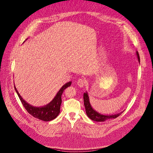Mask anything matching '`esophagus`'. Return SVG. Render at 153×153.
I'll return each instance as SVG.
<instances>
[{"label": "esophagus", "instance_id": "34e87169", "mask_svg": "<svg viewBox=\"0 0 153 153\" xmlns=\"http://www.w3.org/2000/svg\"><path fill=\"white\" fill-rule=\"evenodd\" d=\"M85 83H86V81L84 79H82V78H79L78 79V81L77 82V85L81 87H84L85 85Z\"/></svg>", "mask_w": 153, "mask_h": 153}]
</instances>
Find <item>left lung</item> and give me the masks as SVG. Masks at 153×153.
<instances>
[{"label": "left lung", "instance_id": "1", "mask_svg": "<svg viewBox=\"0 0 153 153\" xmlns=\"http://www.w3.org/2000/svg\"><path fill=\"white\" fill-rule=\"evenodd\" d=\"M136 54L138 56V59L139 62H140V56L138 53H136ZM84 106L85 108V111L86 114L89 118H91L93 121L95 122H105V120H110V119H113V118H116L118 116H120L122 114V113H119L118 114L115 115H103L102 114H99L98 112L95 111L91 107L90 102H89V96H88L87 93H84Z\"/></svg>", "mask_w": 153, "mask_h": 153}]
</instances>
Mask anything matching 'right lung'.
I'll use <instances>...</instances> for the list:
<instances>
[{
	"label": "right lung",
	"mask_w": 153,
	"mask_h": 153,
	"mask_svg": "<svg viewBox=\"0 0 153 153\" xmlns=\"http://www.w3.org/2000/svg\"><path fill=\"white\" fill-rule=\"evenodd\" d=\"M71 85V82H69L66 84H64L61 88V89L59 91L58 94H56L54 99L50 103H48V105L42 107H35L31 105H29L28 103H27L22 98L15 85L14 87L16 92L18 94V96L22 103V105L28 113L35 118L43 120V121L45 122H48L54 119L59 115L60 112L61 104L62 102V94L63 91L65 90L68 87H69Z\"/></svg>",
	"instance_id": "obj_1"
}]
</instances>
